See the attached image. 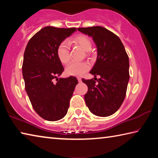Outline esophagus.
Segmentation results:
<instances>
[{"instance_id":"esophagus-1","label":"esophagus","mask_w":158,"mask_h":158,"mask_svg":"<svg viewBox=\"0 0 158 158\" xmlns=\"http://www.w3.org/2000/svg\"><path fill=\"white\" fill-rule=\"evenodd\" d=\"M77 79H78L79 82H81V77H77Z\"/></svg>"}]
</instances>
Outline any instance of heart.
Here are the masks:
<instances>
[{"label": "heart", "instance_id": "1", "mask_svg": "<svg viewBox=\"0 0 158 158\" xmlns=\"http://www.w3.org/2000/svg\"><path fill=\"white\" fill-rule=\"evenodd\" d=\"M73 42L81 47L85 52H89L91 50L92 43L87 36L79 35L73 40ZM57 56L62 63L65 64L69 60V47L67 40L61 42L57 48ZM90 69V65L87 62H71L65 68L66 73L69 75L79 77L86 73Z\"/></svg>", "mask_w": 158, "mask_h": 158}]
</instances>
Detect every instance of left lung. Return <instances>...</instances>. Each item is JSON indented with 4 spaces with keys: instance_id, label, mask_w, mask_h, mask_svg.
Returning <instances> with one entry per match:
<instances>
[{
    "instance_id": "1",
    "label": "left lung",
    "mask_w": 158,
    "mask_h": 158,
    "mask_svg": "<svg viewBox=\"0 0 158 158\" xmlns=\"http://www.w3.org/2000/svg\"><path fill=\"white\" fill-rule=\"evenodd\" d=\"M79 31L93 37L98 49L96 62L90 73L101 77L82 79L88 86L85 104L92 114L106 117L121 106L129 81V57L116 35L102 26L79 28Z\"/></svg>"
}]
</instances>
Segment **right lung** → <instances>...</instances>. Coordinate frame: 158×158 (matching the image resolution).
<instances>
[{"mask_svg": "<svg viewBox=\"0 0 158 158\" xmlns=\"http://www.w3.org/2000/svg\"><path fill=\"white\" fill-rule=\"evenodd\" d=\"M76 31L47 26L35 34L26 47L22 65L25 89L34 110L47 121L65 116L78 84L75 77L58 78L64 68L56 53L60 42Z\"/></svg>", "mask_w": 158, "mask_h": 158, "instance_id": "add662e5", "label": "right lung"}]
</instances>
